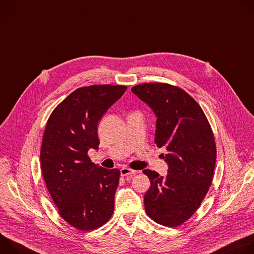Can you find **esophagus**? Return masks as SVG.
<instances>
[{"label": "esophagus", "mask_w": 254, "mask_h": 254, "mask_svg": "<svg viewBox=\"0 0 254 254\" xmlns=\"http://www.w3.org/2000/svg\"><path fill=\"white\" fill-rule=\"evenodd\" d=\"M120 173H121V176H122V177H127V176H132V175H134V174L136 173V171L131 170V168H129V167H127V166H124V167H122L121 170H120Z\"/></svg>", "instance_id": "34e87169"}]
</instances>
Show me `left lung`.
Segmentation results:
<instances>
[{
  "mask_svg": "<svg viewBox=\"0 0 254 254\" xmlns=\"http://www.w3.org/2000/svg\"><path fill=\"white\" fill-rule=\"evenodd\" d=\"M131 91L155 113L154 142L164 147L160 156L168 175L145 170L150 188L144 195L145 212L154 222L178 227L189 220L212 185L216 143L201 106L183 89L164 82H144Z\"/></svg>",
  "mask_w": 254,
  "mask_h": 254,
  "instance_id": "8db88e82",
  "label": "left lung"
}]
</instances>
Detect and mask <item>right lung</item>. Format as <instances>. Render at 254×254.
<instances>
[{
  "mask_svg": "<svg viewBox=\"0 0 254 254\" xmlns=\"http://www.w3.org/2000/svg\"><path fill=\"white\" fill-rule=\"evenodd\" d=\"M126 90L119 84L78 88L47 120L40 151L43 179L59 214L78 230H95L114 213L120 171L96 165L88 151L99 149V122Z\"/></svg>",
  "mask_w": 254,
  "mask_h": 254,
  "instance_id": "right-lung-1",
  "label": "right lung"
}]
</instances>
